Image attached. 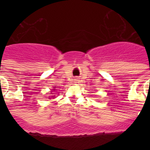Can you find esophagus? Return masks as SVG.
<instances>
[{"mask_svg": "<svg viewBox=\"0 0 150 150\" xmlns=\"http://www.w3.org/2000/svg\"><path fill=\"white\" fill-rule=\"evenodd\" d=\"M75 83H78V82H79V79L78 78H75Z\"/></svg>", "mask_w": 150, "mask_h": 150, "instance_id": "1", "label": "esophagus"}]
</instances>
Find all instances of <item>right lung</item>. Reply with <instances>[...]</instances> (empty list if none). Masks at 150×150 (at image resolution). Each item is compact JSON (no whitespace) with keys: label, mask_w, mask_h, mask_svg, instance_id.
Listing matches in <instances>:
<instances>
[{"label":"right lung","mask_w":150,"mask_h":150,"mask_svg":"<svg viewBox=\"0 0 150 150\" xmlns=\"http://www.w3.org/2000/svg\"><path fill=\"white\" fill-rule=\"evenodd\" d=\"M54 88H56V87H54ZM54 90H55V89H54Z\"/></svg>","instance_id":"add662e5"}]
</instances>
